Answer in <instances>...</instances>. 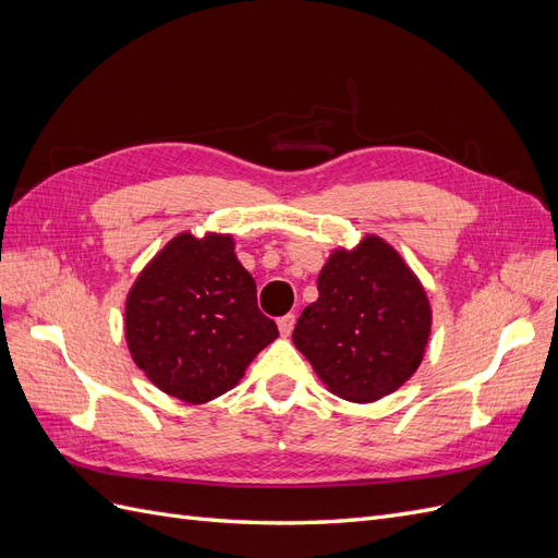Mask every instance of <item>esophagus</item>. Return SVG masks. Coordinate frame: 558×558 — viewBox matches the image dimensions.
<instances>
[{"label":"esophagus","instance_id":"1","mask_svg":"<svg viewBox=\"0 0 558 558\" xmlns=\"http://www.w3.org/2000/svg\"><path fill=\"white\" fill-rule=\"evenodd\" d=\"M277 326H279L281 337H289V335L293 332V328H295V314H286V316H281V318L277 320Z\"/></svg>","mask_w":558,"mask_h":558}]
</instances>
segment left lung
<instances>
[{
    "label": "left lung",
    "instance_id": "left-lung-1",
    "mask_svg": "<svg viewBox=\"0 0 558 558\" xmlns=\"http://www.w3.org/2000/svg\"><path fill=\"white\" fill-rule=\"evenodd\" d=\"M318 300L302 310L293 344L318 379L349 402H375L424 361L433 326L412 267L377 234L335 248L318 272Z\"/></svg>",
    "mask_w": 558,
    "mask_h": 558
}]
</instances>
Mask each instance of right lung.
Masks as SVG:
<instances>
[{
  "instance_id": "obj_1",
  "label": "right lung",
  "mask_w": 558,
  "mask_h": 558,
  "mask_svg": "<svg viewBox=\"0 0 558 558\" xmlns=\"http://www.w3.org/2000/svg\"><path fill=\"white\" fill-rule=\"evenodd\" d=\"M277 337L275 320L258 310L256 281L234 256L232 234H177L125 300L132 361L162 393L189 404L238 386Z\"/></svg>"
}]
</instances>
